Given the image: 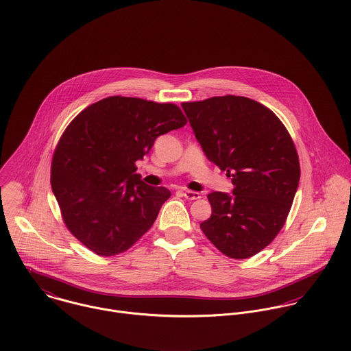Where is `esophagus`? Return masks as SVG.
I'll return each mask as SVG.
<instances>
[{"label":"esophagus","mask_w":351,"mask_h":351,"mask_svg":"<svg viewBox=\"0 0 351 351\" xmlns=\"http://www.w3.org/2000/svg\"><path fill=\"white\" fill-rule=\"evenodd\" d=\"M182 195H183L186 199H190V201L201 198V194H199V193L191 191V190H182Z\"/></svg>","instance_id":"obj_1"}]
</instances>
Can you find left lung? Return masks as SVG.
I'll return each instance as SVG.
<instances>
[{"label": "left lung", "mask_w": 351, "mask_h": 351, "mask_svg": "<svg viewBox=\"0 0 351 351\" xmlns=\"http://www.w3.org/2000/svg\"><path fill=\"white\" fill-rule=\"evenodd\" d=\"M182 108L208 160L234 184L232 193L208 195L212 216L201 230L223 254L249 258L275 239L291 209L301 176L293 139L272 110L246 97Z\"/></svg>", "instance_id": "left-lung-1"}]
</instances>
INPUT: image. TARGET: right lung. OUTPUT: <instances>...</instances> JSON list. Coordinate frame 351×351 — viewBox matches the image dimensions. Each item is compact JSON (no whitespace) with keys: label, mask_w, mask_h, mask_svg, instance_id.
Instances as JSON below:
<instances>
[{"label":"right lung","mask_w":351,"mask_h":351,"mask_svg":"<svg viewBox=\"0 0 351 351\" xmlns=\"http://www.w3.org/2000/svg\"><path fill=\"white\" fill-rule=\"evenodd\" d=\"M187 123L173 104L108 97L80 112L51 162V190L72 235L98 256L130 249L171 197L136 173L157 136Z\"/></svg>","instance_id":"right-lung-1"}]
</instances>
